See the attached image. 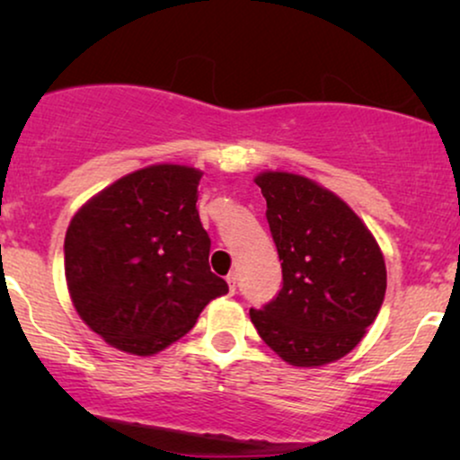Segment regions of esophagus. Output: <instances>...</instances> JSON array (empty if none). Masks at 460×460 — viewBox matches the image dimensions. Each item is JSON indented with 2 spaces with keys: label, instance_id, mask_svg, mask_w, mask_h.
<instances>
[{
  "label": "esophagus",
  "instance_id": "esophagus-1",
  "mask_svg": "<svg viewBox=\"0 0 460 460\" xmlns=\"http://www.w3.org/2000/svg\"><path fill=\"white\" fill-rule=\"evenodd\" d=\"M226 283H229L231 292H235V285H237V272L235 270H231L229 274H226Z\"/></svg>",
  "mask_w": 460,
  "mask_h": 460
}]
</instances>
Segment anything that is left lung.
<instances>
[{
	"instance_id": "1",
	"label": "left lung",
	"mask_w": 460,
	"mask_h": 460,
	"mask_svg": "<svg viewBox=\"0 0 460 460\" xmlns=\"http://www.w3.org/2000/svg\"><path fill=\"white\" fill-rule=\"evenodd\" d=\"M281 261L283 288L251 322L294 367L346 357L381 311L387 268L376 237L350 205L314 179L288 171L255 177Z\"/></svg>"
}]
</instances>
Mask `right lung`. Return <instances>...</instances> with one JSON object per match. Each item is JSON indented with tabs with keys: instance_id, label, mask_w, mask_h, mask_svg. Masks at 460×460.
<instances>
[{
	"instance_id": "1",
	"label": "right lung",
	"mask_w": 460,
	"mask_h": 460,
	"mask_svg": "<svg viewBox=\"0 0 460 460\" xmlns=\"http://www.w3.org/2000/svg\"><path fill=\"white\" fill-rule=\"evenodd\" d=\"M200 177L186 164H151L88 199L68 223V296L84 324L116 350L157 355L229 292L209 270Z\"/></svg>"
}]
</instances>
